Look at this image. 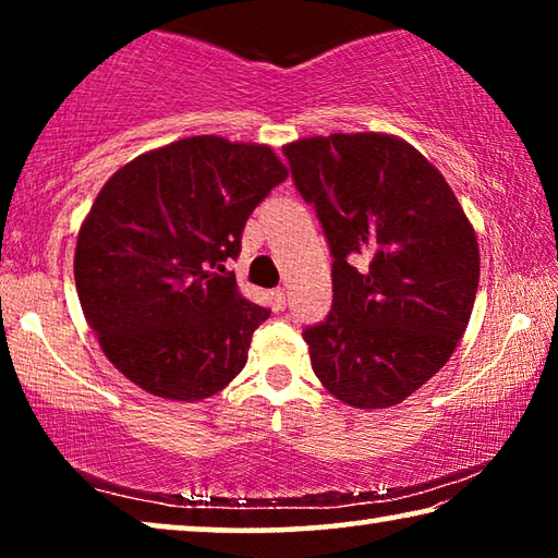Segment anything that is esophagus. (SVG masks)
I'll list each match as a JSON object with an SVG mask.
<instances>
[{
	"label": "esophagus",
	"mask_w": 558,
	"mask_h": 558,
	"mask_svg": "<svg viewBox=\"0 0 558 558\" xmlns=\"http://www.w3.org/2000/svg\"><path fill=\"white\" fill-rule=\"evenodd\" d=\"M272 300H276L278 307H286V302H288L286 288H276V290H272Z\"/></svg>",
	"instance_id": "1"
}]
</instances>
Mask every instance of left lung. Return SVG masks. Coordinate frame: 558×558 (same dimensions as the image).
<instances>
[{"mask_svg":"<svg viewBox=\"0 0 558 558\" xmlns=\"http://www.w3.org/2000/svg\"><path fill=\"white\" fill-rule=\"evenodd\" d=\"M282 155L332 256V310L302 329L317 379L354 409L401 403L465 335L475 231L438 169L399 137H307Z\"/></svg>","mask_w":558,"mask_h":558,"instance_id":"8db88e82","label":"left lung"}]
</instances>
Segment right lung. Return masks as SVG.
<instances>
[{
    "label": "right lung",
    "mask_w": 558,
    "mask_h": 558,
    "mask_svg": "<svg viewBox=\"0 0 558 558\" xmlns=\"http://www.w3.org/2000/svg\"><path fill=\"white\" fill-rule=\"evenodd\" d=\"M286 179L270 147L199 135L140 155L100 189L75 245V290L132 384L199 401L239 376L270 310L241 295L226 263Z\"/></svg>",
    "instance_id": "1"
}]
</instances>
